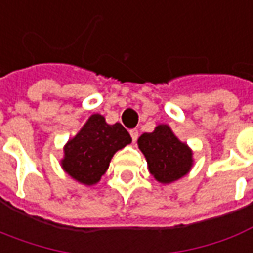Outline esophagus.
I'll return each mask as SVG.
<instances>
[{"label": "esophagus", "instance_id": "34e87169", "mask_svg": "<svg viewBox=\"0 0 253 253\" xmlns=\"http://www.w3.org/2000/svg\"><path fill=\"white\" fill-rule=\"evenodd\" d=\"M129 133H130V137H132V140H133V142H136L137 137H139V130H137V129H130Z\"/></svg>", "mask_w": 253, "mask_h": 253}]
</instances>
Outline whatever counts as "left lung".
<instances>
[{"mask_svg":"<svg viewBox=\"0 0 253 253\" xmlns=\"http://www.w3.org/2000/svg\"><path fill=\"white\" fill-rule=\"evenodd\" d=\"M137 146L146 157L150 173L160 183L175 182L187 175L193 167L191 149L165 124L143 133L137 139Z\"/></svg>","mask_w":253,"mask_h":253,"instance_id":"8db88e82","label":"left lung"}]
</instances>
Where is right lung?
I'll return each instance as SVG.
<instances>
[{
    "label": "right lung",
    "mask_w": 253,
    "mask_h": 253,
    "mask_svg": "<svg viewBox=\"0 0 253 253\" xmlns=\"http://www.w3.org/2000/svg\"><path fill=\"white\" fill-rule=\"evenodd\" d=\"M130 142V135L121 124L109 125L103 116L92 114L64 146L62 168L77 182L96 184L106 173L113 156Z\"/></svg>",
    "instance_id": "obj_1"
}]
</instances>
